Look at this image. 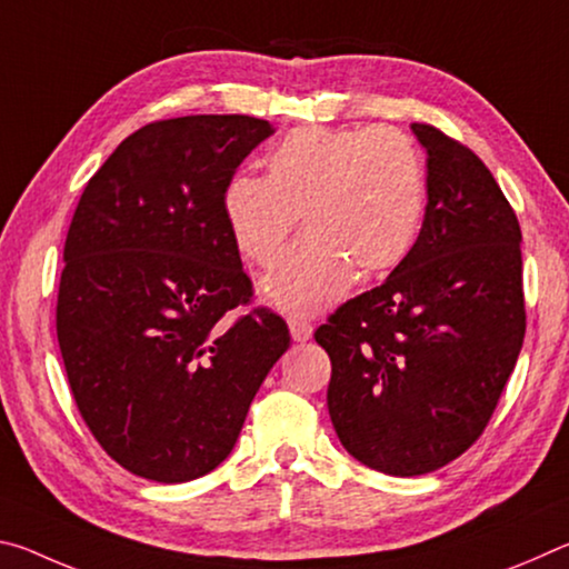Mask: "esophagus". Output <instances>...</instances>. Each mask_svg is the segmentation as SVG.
Instances as JSON below:
<instances>
[{
  "mask_svg": "<svg viewBox=\"0 0 569 569\" xmlns=\"http://www.w3.org/2000/svg\"><path fill=\"white\" fill-rule=\"evenodd\" d=\"M288 329H291L293 341H308L313 336V326L303 319H291L288 321Z\"/></svg>",
  "mask_w": 569,
  "mask_h": 569,
  "instance_id": "1",
  "label": "esophagus"
}]
</instances>
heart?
Returning a JSON list of instances; mask_svg holds the SVG:
<instances>
[{
	"mask_svg": "<svg viewBox=\"0 0 569 569\" xmlns=\"http://www.w3.org/2000/svg\"><path fill=\"white\" fill-rule=\"evenodd\" d=\"M423 170L407 134L389 128H298L266 156V178L236 176L223 192L230 238L268 266L296 220L308 233L278 258L261 296L288 316H316L349 291L353 271L397 268L417 240Z\"/></svg>",
	"mask_w": 569,
	"mask_h": 569,
	"instance_id": "1",
	"label": "heart"
}]
</instances>
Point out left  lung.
Returning <instances> with one entry per match:
<instances>
[{
    "instance_id": "left-lung-1",
    "label": "left lung",
    "mask_w": 569,
    "mask_h": 569,
    "mask_svg": "<svg viewBox=\"0 0 569 569\" xmlns=\"http://www.w3.org/2000/svg\"><path fill=\"white\" fill-rule=\"evenodd\" d=\"M427 213L387 281L351 298L316 343L331 359L329 413L343 449L391 477L475 445L525 341L522 230L492 172L431 124Z\"/></svg>"
}]
</instances>
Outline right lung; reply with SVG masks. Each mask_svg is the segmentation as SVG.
I'll use <instances>...</instances> for the list:
<instances>
[{"label":"right lung","mask_w":569,"mask_h":569,"mask_svg":"<svg viewBox=\"0 0 569 569\" xmlns=\"http://www.w3.org/2000/svg\"><path fill=\"white\" fill-rule=\"evenodd\" d=\"M273 132L248 114L146 124L77 203L57 341L84 423L132 475L178 485L213 471L291 343L266 308L220 321L253 296L223 192Z\"/></svg>","instance_id":"1"}]
</instances>
